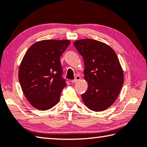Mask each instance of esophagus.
I'll use <instances>...</instances> for the list:
<instances>
[{"label":"esophagus","instance_id":"esophagus-1","mask_svg":"<svg viewBox=\"0 0 147 147\" xmlns=\"http://www.w3.org/2000/svg\"><path fill=\"white\" fill-rule=\"evenodd\" d=\"M80 76H78V75H77L75 77V78L74 79V80H72V83H75V82H78V81H79L80 80Z\"/></svg>","mask_w":147,"mask_h":147}]
</instances>
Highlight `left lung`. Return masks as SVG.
Masks as SVG:
<instances>
[{
	"label": "left lung",
	"instance_id": "8db88e82",
	"mask_svg": "<svg viewBox=\"0 0 147 147\" xmlns=\"http://www.w3.org/2000/svg\"><path fill=\"white\" fill-rule=\"evenodd\" d=\"M84 62V79L88 87L82 101L90 110L100 112L116 101L124 84V73L113 48L94 39L74 42Z\"/></svg>",
	"mask_w": 147,
	"mask_h": 147
}]
</instances>
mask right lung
I'll use <instances>...</instances> for the list:
<instances>
[{"mask_svg":"<svg viewBox=\"0 0 147 147\" xmlns=\"http://www.w3.org/2000/svg\"><path fill=\"white\" fill-rule=\"evenodd\" d=\"M70 43L69 40H44L25 53L18 76L23 94L35 109L48 110L59 102L67 86L59 58Z\"/></svg>","mask_w":147,"mask_h":147,"instance_id":"add662e5","label":"right lung"}]
</instances>
